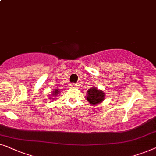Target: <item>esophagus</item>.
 <instances>
[{
    "label": "esophagus",
    "instance_id": "obj_1",
    "mask_svg": "<svg viewBox=\"0 0 156 156\" xmlns=\"http://www.w3.org/2000/svg\"><path fill=\"white\" fill-rule=\"evenodd\" d=\"M71 87H72V88H77L78 85L76 83H71Z\"/></svg>",
    "mask_w": 156,
    "mask_h": 156
}]
</instances>
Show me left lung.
I'll list each match as a JSON object with an SVG mask.
<instances>
[{
	"label": "left lung",
	"instance_id": "left-lung-1",
	"mask_svg": "<svg viewBox=\"0 0 156 156\" xmlns=\"http://www.w3.org/2000/svg\"><path fill=\"white\" fill-rule=\"evenodd\" d=\"M105 94L102 91L99 90L96 87H93L87 91V100L93 105L100 103L104 100Z\"/></svg>",
	"mask_w": 156,
	"mask_h": 156
}]
</instances>
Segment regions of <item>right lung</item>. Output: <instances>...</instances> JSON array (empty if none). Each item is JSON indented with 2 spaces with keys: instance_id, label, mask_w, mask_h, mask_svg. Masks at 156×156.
Here are the masks:
<instances>
[{
  "instance_id": "add662e5",
  "label": "right lung",
  "mask_w": 156,
  "mask_h": 156,
  "mask_svg": "<svg viewBox=\"0 0 156 156\" xmlns=\"http://www.w3.org/2000/svg\"><path fill=\"white\" fill-rule=\"evenodd\" d=\"M53 95H58V90H54V91L53 92Z\"/></svg>"
}]
</instances>
